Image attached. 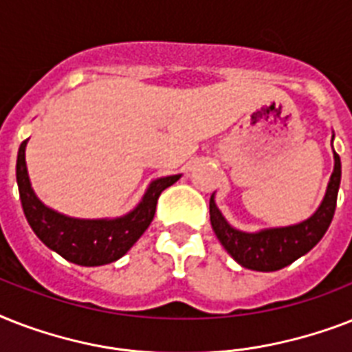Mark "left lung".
<instances>
[{
	"instance_id": "left-lung-1",
	"label": "left lung",
	"mask_w": 352,
	"mask_h": 352,
	"mask_svg": "<svg viewBox=\"0 0 352 352\" xmlns=\"http://www.w3.org/2000/svg\"><path fill=\"white\" fill-rule=\"evenodd\" d=\"M334 140V135H333ZM334 170L329 179L327 190L316 212L301 223L289 226H274L257 232H243L232 226L215 204V193L210 197V223L225 250L241 267L257 272H274L289 267L290 263L305 256L320 243L333 221L338 199L342 162L333 149Z\"/></svg>"
}]
</instances>
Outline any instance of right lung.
Listing matches in <instances>:
<instances>
[{"label": "right lung", "instance_id": "obj_1", "mask_svg": "<svg viewBox=\"0 0 352 352\" xmlns=\"http://www.w3.org/2000/svg\"><path fill=\"white\" fill-rule=\"evenodd\" d=\"M27 142L29 138L21 142L16 160V181L25 217L47 248L80 267H100L120 259L151 225L160 193L181 179V175H168L151 181L137 206L120 217H69L41 203L32 190L25 162Z\"/></svg>", "mask_w": 352, "mask_h": 352}]
</instances>
